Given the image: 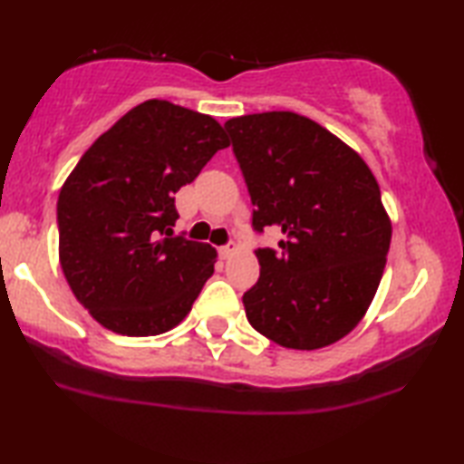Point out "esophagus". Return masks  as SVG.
<instances>
[{
  "mask_svg": "<svg viewBox=\"0 0 464 464\" xmlns=\"http://www.w3.org/2000/svg\"><path fill=\"white\" fill-rule=\"evenodd\" d=\"M237 243H229V246H223V247H218V256L223 257V260H227V257H231V256H235L237 254Z\"/></svg>",
  "mask_w": 464,
  "mask_h": 464,
  "instance_id": "obj_1",
  "label": "esophagus"
}]
</instances>
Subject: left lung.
I'll return each instance as SVG.
<instances>
[{
	"instance_id": "left-lung-1",
	"label": "left lung",
	"mask_w": 464,
	"mask_h": 464,
	"mask_svg": "<svg viewBox=\"0 0 464 464\" xmlns=\"http://www.w3.org/2000/svg\"><path fill=\"white\" fill-rule=\"evenodd\" d=\"M254 204V227H278L280 254L257 249L260 280L243 295L251 327L282 348L319 350L371 307L391 246V217L354 149L296 112L225 122Z\"/></svg>"
}]
</instances>
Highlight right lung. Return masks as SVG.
I'll list each match as a JSON object with an SVG mask.
<instances>
[{
    "instance_id": "add662e5",
    "label": "right lung",
    "mask_w": 464,
    "mask_h": 464,
    "mask_svg": "<svg viewBox=\"0 0 464 464\" xmlns=\"http://www.w3.org/2000/svg\"><path fill=\"white\" fill-rule=\"evenodd\" d=\"M229 145L213 116L147 100L77 161L57 202L59 262L102 327L160 335L190 313L217 249L174 235V194Z\"/></svg>"
}]
</instances>
